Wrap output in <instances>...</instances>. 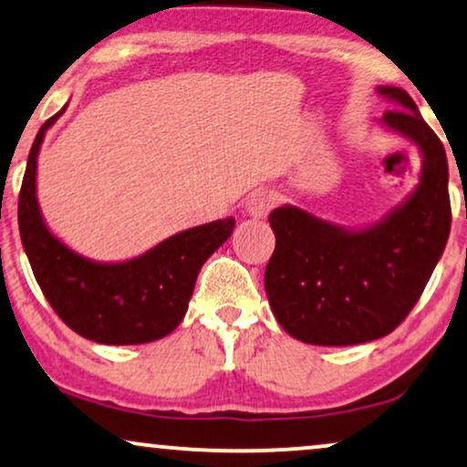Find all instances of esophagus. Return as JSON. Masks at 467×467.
<instances>
[{
    "label": "esophagus",
    "instance_id": "1",
    "mask_svg": "<svg viewBox=\"0 0 467 467\" xmlns=\"http://www.w3.org/2000/svg\"><path fill=\"white\" fill-rule=\"evenodd\" d=\"M274 206H276V195L267 189L254 191L246 200V213L254 216V219H264V216L270 214Z\"/></svg>",
    "mask_w": 467,
    "mask_h": 467
}]
</instances>
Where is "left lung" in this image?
<instances>
[{
	"label": "left lung",
	"instance_id": "left-lung-1",
	"mask_svg": "<svg viewBox=\"0 0 467 467\" xmlns=\"http://www.w3.org/2000/svg\"><path fill=\"white\" fill-rule=\"evenodd\" d=\"M393 110L380 123L423 155L417 189L385 219L347 229L296 206L272 210L276 248L265 293L286 334L317 347H350L391 334L419 302L451 234L444 146L400 87H379Z\"/></svg>",
	"mask_w": 467,
	"mask_h": 467
}]
</instances>
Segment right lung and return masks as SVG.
<instances>
[{
  "mask_svg": "<svg viewBox=\"0 0 467 467\" xmlns=\"http://www.w3.org/2000/svg\"><path fill=\"white\" fill-rule=\"evenodd\" d=\"M63 112L66 106L37 131L18 195V232L37 285L61 321L87 340L120 347L165 337L187 315L197 274L232 235L235 219L191 227L130 261L82 257L47 227L36 195L37 152Z\"/></svg>",
  "mask_w": 467,
  "mask_h": 467,
  "instance_id": "add662e5",
  "label": "right lung"
}]
</instances>
